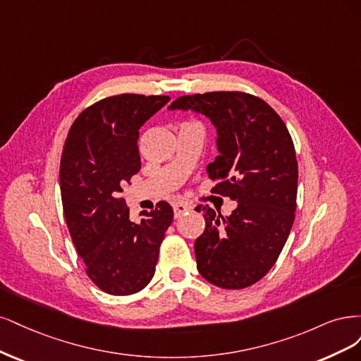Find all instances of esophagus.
<instances>
[{
  "instance_id": "1",
  "label": "esophagus",
  "mask_w": 361,
  "mask_h": 361,
  "mask_svg": "<svg viewBox=\"0 0 361 361\" xmlns=\"http://www.w3.org/2000/svg\"><path fill=\"white\" fill-rule=\"evenodd\" d=\"M190 210H192V207L189 204H184V202L173 204V214H176V217H180V216H183L184 213H188Z\"/></svg>"
}]
</instances>
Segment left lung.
<instances>
[{"label": "left lung", "mask_w": 361, "mask_h": 361, "mask_svg": "<svg viewBox=\"0 0 361 361\" xmlns=\"http://www.w3.org/2000/svg\"><path fill=\"white\" fill-rule=\"evenodd\" d=\"M169 109L207 115L217 127L219 156L207 173L213 192L238 202L228 217L200 205L205 229L195 241L201 276L224 289L247 288L271 270L293 228L298 164L283 120L243 91L181 96Z\"/></svg>", "instance_id": "8db88e82"}]
</instances>
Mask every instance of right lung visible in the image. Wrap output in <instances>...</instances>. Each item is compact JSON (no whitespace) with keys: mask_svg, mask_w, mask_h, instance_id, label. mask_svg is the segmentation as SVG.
Returning a JSON list of instances; mask_svg holds the SVG:
<instances>
[{"mask_svg":"<svg viewBox=\"0 0 361 361\" xmlns=\"http://www.w3.org/2000/svg\"><path fill=\"white\" fill-rule=\"evenodd\" d=\"M169 99L132 92L104 97L78 115L66 137L60 164L66 224L87 276L111 295L136 294L149 283L172 224L166 201L132 222L121 196L141 169L139 127Z\"/></svg>","mask_w":361,"mask_h":361,"instance_id":"right-lung-1","label":"right lung"}]
</instances>
